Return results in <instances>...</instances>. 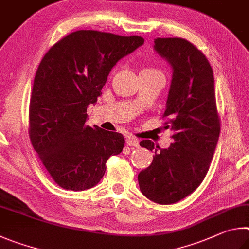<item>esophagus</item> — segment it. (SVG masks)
Returning a JSON list of instances; mask_svg holds the SVG:
<instances>
[{"label": "esophagus", "mask_w": 249, "mask_h": 249, "mask_svg": "<svg viewBox=\"0 0 249 249\" xmlns=\"http://www.w3.org/2000/svg\"><path fill=\"white\" fill-rule=\"evenodd\" d=\"M125 142H127V144L129 146H134V147L139 146V140L137 138L131 136V134H129V136L127 137V140H125Z\"/></svg>", "instance_id": "obj_1"}]
</instances>
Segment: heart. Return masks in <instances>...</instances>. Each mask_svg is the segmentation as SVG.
<instances>
[{
  "label": "heart",
  "instance_id": "b5f03b06",
  "mask_svg": "<svg viewBox=\"0 0 249 249\" xmlns=\"http://www.w3.org/2000/svg\"><path fill=\"white\" fill-rule=\"evenodd\" d=\"M143 71H147V72H155V73H160V71H158V70H154V69H152V68H147V69H144L143 70ZM162 74V73H160Z\"/></svg>",
  "mask_w": 249,
  "mask_h": 249
}]
</instances>
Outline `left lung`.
<instances>
[{
	"instance_id": "8db88e82",
	"label": "left lung",
	"mask_w": 249,
	"mask_h": 249,
	"mask_svg": "<svg viewBox=\"0 0 249 249\" xmlns=\"http://www.w3.org/2000/svg\"><path fill=\"white\" fill-rule=\"evenodd\" d=\"M154 50L173 69L163 118L167 119L165 128L174 132V143L168 149H155L151 140L140 142L147 150L155 149V155L138 180L151 201L172 204L194 193L206 177L219 140L220 117L206 55L182 38L155 39Z\"/></svg>"
}]
</instances>
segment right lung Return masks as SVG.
Returning a JSON list of instances; mask_svg holds the SVG:
<instances>
[{
	"instance_id": "obj_1",
	"label": "right lung",
	"mask_w": 249,
	"mask_h": 249,
	"mask_svg": "<svg viewBox=\"0 0 249 249\" xmlns=\"http://www.w3.org/2000/svg\"><path fill=\"white\" fill-rule=\"evenodd\" d=\"M143 43L139 36L77 30L42 58L30 97L29 138L61 188L82 191L96 186L108 159L122 152L124 136L86 125V111L102 95L118 61Z\"/></svg>"
}]
</instances>
